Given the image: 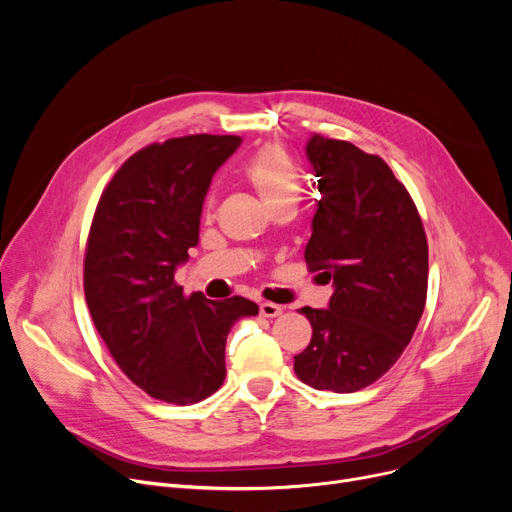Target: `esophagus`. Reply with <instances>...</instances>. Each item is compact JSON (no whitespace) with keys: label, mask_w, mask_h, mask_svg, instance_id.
<instances>
[{"label":"esophagus","mask_w":512,"mask_h":512,"mask_svg":"<svg viewBox=\"0 0 512 512\" xmlns=\"http://www.w3.org/2000/svg\"><path fill=\"white\" fill-rule=\"evenodd\" d=\"M259 313L263 315V317H278L280 313H282V307L280 305H276V303H261L259 305Z\"/></svg>","instance_id":"obj_1"}]
</instances>
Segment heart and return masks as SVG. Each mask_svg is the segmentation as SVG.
<instances>
[{
	"instance_id": "heart-1",
	"label": "heart",
	"mask_w": 512,
	"mask_h": 512,
	"mask_svg": "<svg viewBox=\"0 0 512 512\" xmlns=\"http://www.w3.org/2000/svg\"><path fill=\"white\" fill-rule=\"evenodd\" d=\"M245 176L270 209L294 205L301 193V178L290 155L280 145L261 147L245 166ZM215 197L207 195L205 215H211Z\"/></svg>"
}]
</instances>
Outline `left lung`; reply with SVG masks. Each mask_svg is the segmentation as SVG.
Returning a JSON list of instances; mask_svg holds the SVG:
<instances>
[{
  "mask_svg": "<svg viewBox=\"0 0 512 512\" xmlns=\"http://www.w3.org/2000/svg\"><path fill=\"white\" fill-rule=\"evenodd\" d=\"M307 157L319 203L305 261L334 282L328 309L303 307L313 336L297 378L357 392L400 359L427 299V238L415 201L380 155L313 134Z\"/></svg>",
  "mask_w": 512,
  "mask_h": 512,
  "instance_id": "obj_1",
  "label": "left lung"
}]
</instances>
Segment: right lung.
<instances>
[{"mask_svg":"<svg viewBox=\"0 0 512 512\" xmlns=\"http://www.w3.org/2000/svg\"><path fill=\"white\" fill-rule=\"evenodd\" d=\"M242 143L188 134L130 155L99 197L85 249V299L126 378L172 405H195L224 384L226 338L253 301L186 297L176 265L199 242L209 182Z\"/></svg>","mask_w":512,"mask_h":512,"instance_id":"right-lung-1","label":"right lung"}]
</instances>
